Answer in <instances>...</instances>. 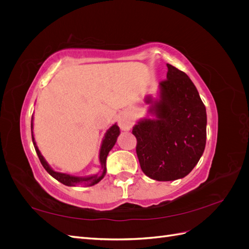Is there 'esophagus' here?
<instances>
[{
  "mask_svg": "<svg viewBox=\"0 0 249 249\" xmlns=\"http://www.w3.org/2000/svg\"><path fill=\"white\" fill-rule=\"evenodd\" d=\"M118 125L120 126V129L123 131H130L132 127V122L131 118L129 117V115L126 113H122L118 116Z\"/></svg>",
  "mask_w": 249,
  "mask_h": 249,
  "instance_id": "1",
  "label": "esophagus"
}]
</instances>
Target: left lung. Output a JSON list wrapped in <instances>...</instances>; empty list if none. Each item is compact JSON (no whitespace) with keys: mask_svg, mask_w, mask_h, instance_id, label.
<instances>
[{"mask_svg":"<svg viewBox=\"0 0 249 249\" xmlns=\"http://www.w3.org/2000/svg\"><path fill=\"white\" fill-rule=\"evenodd\" d=\"M167 69V80L148 109L154 117L138 120L132 131L142 171L163 182L189 175L207 139V112L196 87L182 71L170 64Z\"/></svg>","mask_w":249,"mask_h":249,"instance_id":"left-lung-1","label":"left lung"}]
</instances>
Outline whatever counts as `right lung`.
Segmentation results:
<instances>
[{"label":"right lung","instance_id":"obj_1","mask_svg":"<svg viewBox=\"0 0 249 249\" xmlns=\"http://www.w3.org/2000/svg\"><path fill=\"white\" fill-rule=\"evenodd\" d=\"M31 133H32V141H33V144H34V147L36 150V154H37V156H38L44 169H46L53 178H56L57 180H59L60 183H62L65 186H76L78 184H84L86 186H93V185L99 183L100 180H102L104 178L105 175H106L107 156H108L110 150L113 148V146L115 145L117 137L120 134V131H119V127L116 124L110 126L107 130L106 134H105V136H104V139L102 141V145H101V149H100V163H101L102 170L100 171V173H96V175L88 176V177H76V176L69 175V173L55 171L50 166L47 160L44 159L43 156L41 155L40 150L38 149V146L36 145L35 138L33 135V117L31 120Z\"/></svg>","mask_w":249,"mask_h":249}]
</instances>
